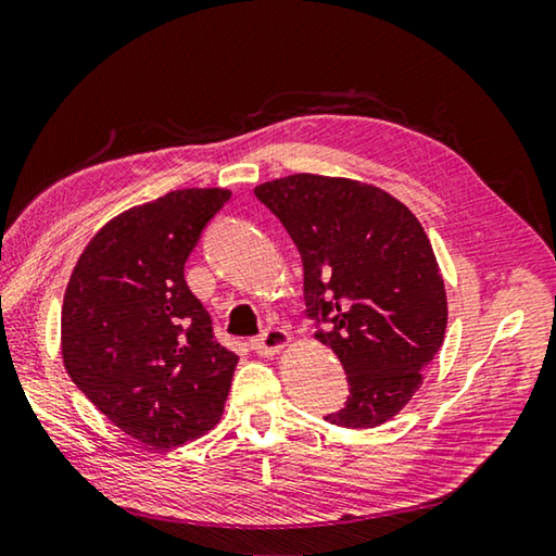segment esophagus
Instances as JSON below:
<instances>
[{"label":"esophagus","mask_w":556,"mask_h":556,"mask_svg":"<svg viewBox=\"0 0 556 556\" xmlns=\"http://www.w3.org/2000/svg\"><path fill=\"white\" fill-rule=\"evenodd\" d=\"M291 345V332L287 328H269L262 332L257 340H252V348L262 355H277L285 348Z\"/></svg>","instance_id":"esophagus-1"}]
</instances>
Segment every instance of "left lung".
Here are the masks:
<instances>
[{"label":"left lung","mask_w":556,"mask_h":556,"mask_svg":"<svg viewBox=\"0 0 556 556\" xmlns=\"http://www.w3.org/2000/svg\"><path fill=\"white\" fill-rule=\"evenodd\" d=\"M255 197L294 240L316 340L348 371L345 408L326 420L377 428L420 389L447 328V294L420 220L367 181L289 175Z\"/></svg>","instance_id":"8db88e82"}]
</instances>
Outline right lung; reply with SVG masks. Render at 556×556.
Instances as JSON below:
<instances>
[{
    "instance_id": "add662e5",
    "label": "right lung",
    "mask_w": 556,
    "mask_h": 556,
    "mask_svg": "<svg viewBox=\"0 0 556 556\" xmlns=\"http://www.w3.org/2000/svg\"><path fill=\"white\" fill-rule=\"evenodd\" d=\"M228 189H175L97 230L70 275L60 350L70 379L150 450L204 435L220 420L236 352L185 281V262Z\"/></svg>"
}]
</instances>
